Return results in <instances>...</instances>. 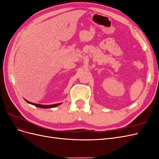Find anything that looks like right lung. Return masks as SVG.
Wrapping results in <instances>:
<instances>
[{
    "mask_svg": "<svg viewBox=\"0 0 159 159\" xmlns=\"http://www.w3.org/2000/svg\"><path fill=\"white\" fill-rule=\"evenodd\" d=\"M25 100L26 101V102L28 103H30V104H31V105H34V106L38 107L44 108V109H48V108L55 107L58 106V105H60L61 104V103H56V104H53V105H41V104H37V103H34L30 102H28V101L26 100L25 99Z\"/></svg>",
    "mask_w": 159,
    "mask_h": 159,
    "instance_id": "add662e5",
    "label": "right lung"
}]
</instances>
